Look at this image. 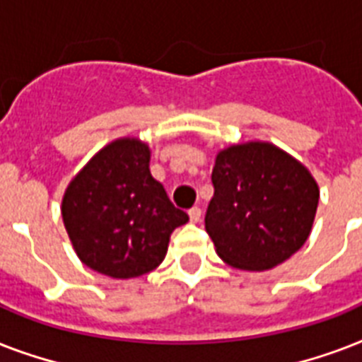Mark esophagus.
I'll return each instance as SVG.
<instances>
[{"label":"esophagus","instance_id":"esophagus-1","mask_svg":"<svg viewBox=\"0 0 362 362\" xmlns=\"http://www.w3.org/2000/svg\"><path fill=\"white\" fill-rule=\"evenodd\" d=\"M187 214H189V221H192V223H197V221L201 220V209H199V206H193Z\"/></svg>","mask_w":362,"mask_h":362}]
</instances>
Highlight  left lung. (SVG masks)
<instances>
[{
	"mask_svg": "<svg viewBox=\"0 0 362 362\" xmlns=\"http://www.w3.org/2000/svg\"><path fill=\"white\" fill-rule=\"evenodd\" d=\"M212 184L204 227L227 264L263 272L308 240L320 186L298 159L272 142L250 141L220 150Z\"/></svg>",
	"mask_w": 362,
	"mask_h": 362,
	"instance_id": "1",
	"label": "left lung"
}]
</instances>
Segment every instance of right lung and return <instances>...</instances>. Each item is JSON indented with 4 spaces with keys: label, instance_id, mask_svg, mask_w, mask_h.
<instances>
[{
    "label": "right lung",
    "instance_id": "obj_1",
    "mask_svg": "<svg viewBox=\"0 0 362 362\" xmlns=\"http://www.w3.org/2000/svg\"><path fill=\"white\" fill-rule=\"evenodd\" d=\"M62 218L82 263L118 280L159 267L170 233L189 220L152 176L150 146L136 136L109 142L76 173Z\"/></svg>",
    "mask_w": 362,
    "mask_h": 362
}]
</instances>
